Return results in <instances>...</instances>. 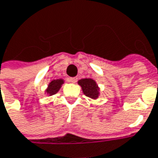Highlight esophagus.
<instances>
[{
    "instance_id": "esophagus-1",
    "label": "esophagus",
    "mask_w": 158,
    "mask_h": 158,
    "mask_svg": "<svg viewBox=\"0 0 158 158\" xmlns=\"http://www.w3.org/2000/svg\"><path fill=\"white\" fill-rule=\"evenodd\" d=\"M69 81H70L71 83H75L77 82V78H76V77H71V78L69 79Z\"/></svg>"
}]
</instances>
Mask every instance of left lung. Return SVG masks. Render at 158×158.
I'll return each mask as SVG.
<instances>
[{"mask_svg": "<svg viewBox=\"0 0 158 158\" xmlns=\"http://www.w3.org/2000/svg\"><path fill=\"white\" fill-rule=\"evenodd\" d=\"M78 84L82 87L83 93L91 99H95L99 97V87L96 82L90 78L81 79L78 81Z\"/></svg>", "mask_w": 158, "mask_h": 158, "instance_id": "obj_1", "label": "left lung"}]
</instances>
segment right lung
<instances>
[{"mask_svg":"<svg viewBox=\"0 0 158 158\" xmlns=\"http://www.w3.org/2000/svg\"><path fill=\"white\" fill-rule=\"evenodd\" d=\"M64 83V81L62 79H57V80H53L52 81L50 84L48 85V88L46 90L47 94H49L50 96H52L53 94L57 93L59 91L61 85Z\"/></svg>","mask_w":158,"mask_h":158,"instance_id":"add662e5","label":"right lung"}]
</instances>
